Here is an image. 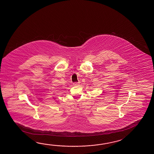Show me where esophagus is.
I'll return each instance as SVG.
<instances>
[{"label":"esophagus","instance_id":"34e87169","mask_svg":"<svg viewBox=\"0 0 154 154\" xmlns=\"http://www.w3.org/2000/svg\"><path fill=\"white\" fill-rule=\"evenodd\" d=\"M73 85L75 86H79V82H74V83H73Z\"/></svg>","mask_w":154,"mask_h":154}]
</instances>
